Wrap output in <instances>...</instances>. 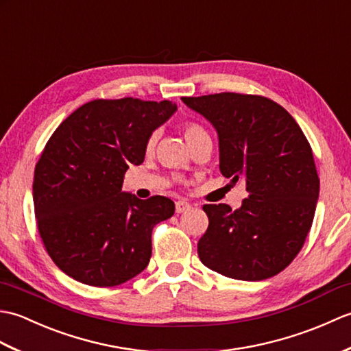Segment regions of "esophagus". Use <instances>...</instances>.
Instances as JSON below:
<instances>
[{"mask_svg": "<svg viewBox=\"0 0 351 351\" xmlns=\"http://www.w3.org/2000/svg\"><path fill=\"white\" fill-rule=\"evenodd\" d=\"M190 208H191V205L189 202H184V200H178V202H176V213L178 214L189 211Z\"/></svg>", "mask_w": 351, "mask_h": 351, "instance_id": "esophagus-1", "label": "esophagus"}]
</instances>
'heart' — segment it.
I'll use <instances>...</instances> for the list:
<instances>
[{
  "label": "heart",
  "mask_w": 351,
  "mask_h": 351,
  "mask_svg": "<svg viewBox=\"0 0 351 351\" xmlns=\"http://www.w3.org/2000/svg\"><path fill=\"white\" fill-rule=\"evenodd\" d=\"M184 134H185V140H187L189 143H191V141H195L197 137L205 134V131L196 123H187L184 126ZM156 140H158V132H154L147 140V149H152L156 143Z\"/></svg>",
  "instance_id": "1"
}]
</instances>
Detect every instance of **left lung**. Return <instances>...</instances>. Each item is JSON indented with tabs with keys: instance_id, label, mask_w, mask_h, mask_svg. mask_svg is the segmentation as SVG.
<instances>
[{
	"instance_id": "1",
	"label": "left lung",
	"mask_w": 351,
	"mask_h": 351,
	"mask_svg": "<svg viewBox=\"0 0 351 351\" xmlns=\"http://www.w3.org/2000/svg\"><path fill=\"white\" fill-rule=\"evenodd\" d=\"M182 102L217 132L221 175L244 181L249 191L235 211L225 204L204 206L210 225L197 243L200 261L238 280L280 273L306 240L319 193L300 126L263 96L215 93Z\"/></svg>"
}]
</instances>
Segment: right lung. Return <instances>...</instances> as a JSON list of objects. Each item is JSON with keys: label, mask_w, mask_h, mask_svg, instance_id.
I'll list each match as a JSON object with an SVG mask.
<instances>
[{"label": "right lung", "mask_w": 351, "mask_h": 351, "mask_svg": "<svg viewBox=\"0 0 351 351\" xmlns=\"http://www.w3.org/2000/svg\"><path fill=\"white\" fill-rule=\"evenodd\" d=\"M176 110L170 101L96 99L48 140L34 170V211L47 252L69 278L116 287L147 267L152 229L175 204L123 191V175L143 162L149 137Z\"/></svg>", "instance_id": "obj_1"}]
</instances>
